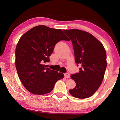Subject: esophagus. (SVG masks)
Instances as JSON below:
<instances>
[{
  "label": "esophagus",
  "instance_id": "obj_1",
  "mask_svg": "<svg viewBox=\"0 0 120 120\" xmlns=\"http://www.w3.org/2000/svg\"><path fill=\"white\" fill-rule=\"evenodd\" d=\"M64 77L66 78H70V74L69 73H66L64 74Z\"/></svg>",
  "mask_w": 120,
  "mask_h": 120
}]
</instances>
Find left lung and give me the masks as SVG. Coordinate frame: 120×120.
Here are the masks:
<instances>
[{"label": "left lung", "instance_id": "obj_1", "mask_svg": "<svg viewBox=\"0 0 120 120\" xmlns=\"http://www.w3.org/2000/svg\"><path fill=\"white\" fill-rule=\"evenodd\" d=\"M71 41L75 62L79 72L71 75L76 82L70 94L77 98L92 96L101 86L107 66L106 53L100 41L92 34L79 30H64Z\"/></svg>", "mask_w": 120, "mask_h": 120}]
</instances>
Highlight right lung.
Wrapping results in <instances>:
<instances>
[{
	"instance_id": "obj_1",
	"label": "right lung",
	"mask_w": 120,
	"mask_h": 120,
	"mask_svg": "<svg viewBox=\"0 0 120 120\" xmlns=\"http://www.w3.org/2000/svg\"><path fill=\"white\" fill-rule=\"evenodd\" d=\"M61 40L69 41L61 29L38 25L22 35L15 51L18 76L25 88L33 94L44 95L52 90L62 73L50 69L49 62L56 44Z\"/></svg>"
}]
</instances>
